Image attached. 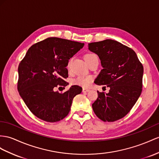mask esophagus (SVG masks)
Wrapping results in <instances>:
<instances>
[{
  "instance_id": "esophagus-1",
  "label": "esophagus",
  "mask_w": 159,
  "mask_h": 159,
  "mask_svg": "<svg viewBox=\"0 0 159 159\" xmlns=\"http://www.w3.org/2000/svg\"><path fill=\"white\" fill-rule=\"evenodd\" d=\"M89 89H85V88H83V92H84V93H87V92H89Z\"/></svg>"
}]
</instances>
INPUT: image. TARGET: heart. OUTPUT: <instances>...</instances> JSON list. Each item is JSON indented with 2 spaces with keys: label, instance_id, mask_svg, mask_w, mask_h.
Here are the masks:
<instances>
[{
  "label": "heart",
  "instance_id": "1",
  "mask_svg": "<svg viewBox=\"0 0 159 159\" xmlns=\"http://www.w3.org/2000/svg\"><path fill=\"white\" fill-rule=\"evenodd\" d=\"M95 57H97V56L95 54H93V53H88V54L84 56V59L87 61V62H88L93 58H95ZM71 61L72 59H70L68 62L67 68H70ZM93 79L91 76H79L78 77H76L75 79L72 80V83L73 84L78 85V86L80 87H88L89 86H90V84L93 82Z\"/></svg>",
  "mask_w": 159,
  "mask_h": 159
}]
</instances>
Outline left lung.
Here are the masks:
<instances>
[{
	"label": "left lung",
	"mask_w": 159,
	"mask_h": 159,
	"mask_svg": "<svg viewBox=\"0 0 159 159\" xmlns=\"http://www.w3.org/2000/svg\"><path fill=\"white\" fill-rule=\"evenodd\" d=\"M89 49L98 55L103 68L95 83L110 89L108 93L97 91L93 111L103 121L118 120L128 114L140 96L143 66L132 49L115 40L90 43Z\"/></svg>",
	"instance_id": "8db88e82"
}]
</instances>
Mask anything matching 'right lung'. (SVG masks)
Wrapping results in <instances>:
<instances>
[{
	"mask_svg": "<svg viewBox=\"0 0 159 159\" xmlns=\"http://www.w3.org/2000/svg\"><path fill=\"white\" fill-rule=\"evenodd\" d=\"M84 45L49 38L31 46L20 62L18 91L31 112L38 118L56 122L68 114L73 98L81 93L82 88L74 85L64 93L55 89L68 84L64 80L68 77L66 68L68 60Z\"/></svg>",
	"mask_w": 159,
	"mask_h": 159,
	"instance_id": "1",
	"label": "right lung"
}]
</instances>
